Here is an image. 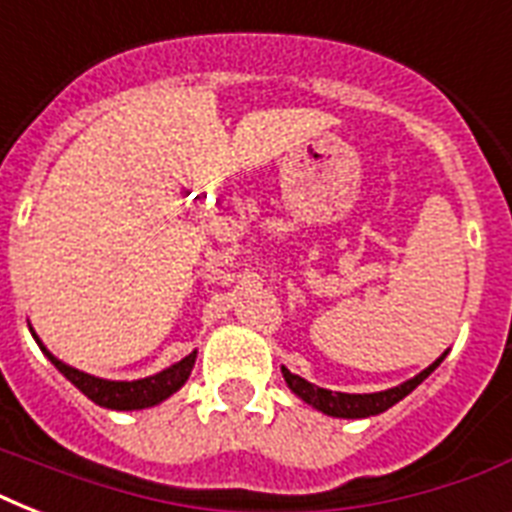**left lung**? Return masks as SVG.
<instances>
[{"instance_id": "1", "label": "left lung", "mask_w": 512, "mask_h": 512, "mask_svg": "<svg viewBox=\"0 0 512 512\" xmlns=\"http://www.w3.org/2000/svg\"><path fill=\"white\" fill-rule=\"evenodd\" d=\"M444 356L438 358V361H433V364H430L425 372L417 374L414 380L404 382V385H398V388L382 390V393H332V390L319 388V385H311V382L303 380V377H297V374L289 372L287 366H284L281 372H284V380H287V385L292 388V393H297V396L303 398L305 404H311L313 409H319V412L329 414V417L358 420V417H372V414L385 412V409H390L393 404H398L401 398L409 396V393H412V390L417 388L441 361H444Z\"/></svg>"}]
</instances>
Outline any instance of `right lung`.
<instances>
[{"instance_id": "right-lung-1", "label": "right lung", "mask_w": 512, "mask_h": 512, "mask_svg": "<svg viewBox=\"0 0 512 512\" xmlns=\"http://www.w3.org/2000/svg\"><path fill=\"white\" fill-rule=\"evenodd\" d=\"M36 337V335H34ZM39 342V337H36ZM42 345V342H39ZM52 364L58 366V372L71 380L76 388L82 390L84 396L92 398L95 404L106 406V409H119V412H130V409H146V406H154L164 398H170L175 390H180L188 380V374L193 369V361H196V350L191 356H185L183 361H177L175 366L164 369V372L154 374V377H146V380H132V382H111V380H100V377H92V374H84L74 366H66L63 361L52 356L50 350L44 348Z\"/></svg>"}]
</instances>
